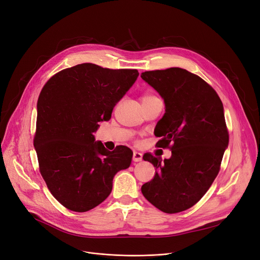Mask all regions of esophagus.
I'll list each match as a JSON object with an SVG mask.
<instances>
[{
    "instance_id": "esophagus-1",
    "label": "esophagus",
    "mask_w": 260,
    "mask_h": 260,
    "mask_svg": "<svg viewBox=\"0 0 260 260\" xmlns=\"http://www.w3.org/2000/svg\"><path fill=\"white\" fill-rule=\"evenodd\" d=\"M142 153H140V152H138V151H134V153H133V160L134 161H141L142 160Z\"/></svg>"
}]
</instances>
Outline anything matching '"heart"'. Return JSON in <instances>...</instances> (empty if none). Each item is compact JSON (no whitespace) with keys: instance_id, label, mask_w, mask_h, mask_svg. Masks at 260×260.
Listing matches in <instances>:
<instances>
[{"instance_id":"heart-1","label":"heart","mask_w":260,"mask_h":260,"mask_svg":"<svg viewBox=\"0 0 260 260\" xmlns=\"http://www.w3.org/2000/svg\"><path fill=\"white\" fill-rule=\"evenodd\" d=\"M155 96L151 95V94H144V95L142 96V102H146V101H149V100H152L154 99Z\"/></svg>"}]
</instances>
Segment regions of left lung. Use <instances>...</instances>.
I'll return each instance as SVG.
<instances>
[{
    "instance_id": "8db88e82",
    "label": "left lung",
    "mask_w": 260,
    "mask_h": 260,
    "mask_svg": "<svg viewBox=\"0 0 260 260\" xmlns=\"http://www.w3.org/2000/svg\"><path fill=\"white\" fill-rule=\"evenodd\" d=\"M141 78L165 103L154 128L161 138L156 145L173 143L170 158L144 154L156 172L141 191L159 210L176 214L196 204L219 173L229 143L223 104L206 82L179 67L145 72Z\"/></svg>"
}]
</instances>
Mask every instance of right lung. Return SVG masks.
<instances>
[{
  "instance_id": "obj_1",
  "label": "right lung",
  "mask_w": 260,
  "mask_h": 260,
  "mask_svg": "<svg viewBox=\"0 0 260 260\" xmlns=\"http://www.w3.org/2000/svg\"><path fill=\"white\" fill-rule=\"evenodd\" d=\"M138 77L137 69L83 63L62 70L42 88L34 147L46 185L66 208L84 212L98 206L111 194L116 173L131 166L128 147L109 151L93 134L111 119Z\"/></svg>"
}]
</instances>
